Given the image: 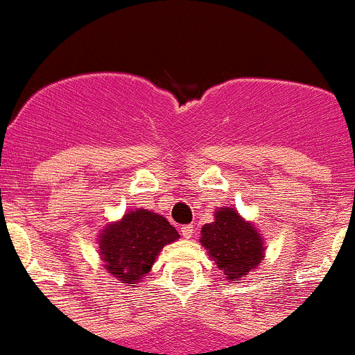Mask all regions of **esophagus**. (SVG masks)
<instances>
[{"mask_svg": "<svg viewBox=\"0 0 355 355\" xmlns=\"http://www.w3.org/2000/svg\"><path fill=\"white\" fill-rule=\"evenodd\" d=\"M180 234L184 239H191L192 235H194V227H192V225H184V227L180 228Z\"/></svg>", "mask_w": 355, "mask_h": 355, "instance_id": "1", "label": "esophagus"}]
</instances>
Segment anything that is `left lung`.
I'll return each mask as SVG.
<instances>
[{
  "instance_id": "1",
  "label": "left lung",
  "mask_w": 355,
  "mask_h": 355,
  "mask_svg": "<svg viewBox=\"0 0 355 355\" xmlns=\"http://www.w3.org/2000/svg\"><path fill=\"white\" fill-rule=\"evenodd\" d=\"M214 218L213 223L204 225L200 230V244L228 280L237 284L263 259V239L234 207H221Z\"/></svg>"
}]
</instances>
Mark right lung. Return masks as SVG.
Wrapping results in <instances>:
<instances>
[{"label":"right lung","instance_id":"obj_1","mask_svg":"<svg viewBox=\"0 0 355 355\" xmlns=\"http://www.w3.org/2000/svg\"><path fill=\"white\" fill-rule=\"evenodd\" d=\"M177 239L178 232L163 216L135 209L106 227L99 241V254L114 278L135 287L134 284L149 273L159 250Z\"/></svg>","mask_w":355,"mask_h":355}]
</instances>
